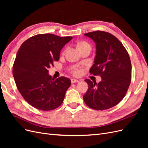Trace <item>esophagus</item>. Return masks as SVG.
<instances>
[{
    "mask_svg": "<svg viewBox=\"0 0 148 148\" xmlns=\"http://www.w3.org/2000/svg\"><path fill=\"white\" fill-rule=\"evenodd\" d=\"M78 82H79L78 79H73V78L71 79V83H78Z\"/></svg>",
    "mask_w": 148,
    "mask_h": 148,
    "instance_id": "esophagus-1",
    "label": "esophagus"
}]
</instances>
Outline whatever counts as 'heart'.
Wrapping results in <instances>:
<instances>
[{"instance_id": "b5f03b06", "label": "heart", "mask_w": 148, "mask_h": 148, "mask_svg": "<svg viewBox=\"0 0 148 148\" xmlns=\"http://www.w3.org/2000/svg\"><path fill=\"white\" fill-rule=\"evenodd\" d=\"M89 46V44L86 42H80L77 44V48H81V47H83L85 46ZM71 70H72V72L75 75H79L80 74V70L77 68V66H73L71 68Z\"/></svg>"}]
</instances>
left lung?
<instances>
[{"label":"left lung","mask_w":148,"mask_h":148,"mask_svg":"<svg viewBox=\"0 0 148 148\" xmlns=\"http://www.w3.org/2000/svg\"><path fill=\"white\" fill-rule=\"evenodd\" d=\"M84 36L96 43L95 64L89 72L100 75L102 80L99 83L88 79L84 80L89 87L83 96V100L93 109H110L123 99L130 84V59L123 44L112 34L96 31Z\"/></svg>","instance_id":"left-lung-1"}]
</instances>
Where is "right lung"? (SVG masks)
<instances>
[{
    "label": "right lung",
    "mask_w": 148,
    "mask_h": 148,
    "mask_svg": "<svg viewBox=\"0 0 148 148\" xmlns=\"http://www.w3.org/2000/svg\"><path fill=\"white\" fill-rule=\"evenodd\" d=\"M72 38L37 34L25 41L18 51L13 76L21 96L36 109L51 110L63 102L70 79L64 77L52 79L48 69L59 60L62 49Z\"/></svg>",
    "instance_id": "obj_1"
}]
</instances>
